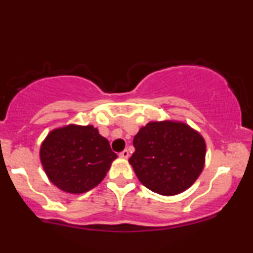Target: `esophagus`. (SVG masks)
<instances>
[{"mask_svg": "<svg viewBox=\"0 0 253 253\" xmlns=\"http://www.w3.org/2000/svg\"><path fill=\"white\" fill-rule=\"evenodd\" d=\"M119 157L124 158V159H127V158L129 157V152L127 150H124L123 152H120V153H119Z\"/></svg>", "mask_w": 253, "mask_h": 253, "instance_id": "obj_1", "label": "esophagus"}]
</instances>
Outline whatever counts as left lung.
<instances>
[{"label": "left lung", "mask_w": 253, "mask_h": 253, "mask_svg": "<svg viewBox=\"0 0 253 253\" xmlns=\"http://www.w3.org/2000/svg\"><path fill=\"white\" fill-rule=\"evenodd\" d=\"M129 164L144 186L161 196L187 190L204 169L205 140L186 124L151 121L133 139Z\"/></svg>", "instance_id": "obj_1"}]
</instances>
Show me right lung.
I'll use <instances>...</instances> for the list:
<instances>
[{
	"label": "right lung",
	"instance_id": "right-lung-1",
	"mask_svg": "<svg viewBox=\"0 0 253 253\" xmlns=\"http://www.w3.org/2000/svg\"><path fill=\"white\" fill-rule=\"evenodd\" d=\"M49 180L68 193H84L105 178L117 154L93 126L68 125L51 130L40 148Z\"/></svg>",
	"mask_w": 253,
	"mask_h": 253
}]
</instances>
